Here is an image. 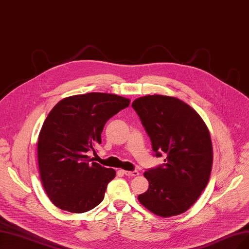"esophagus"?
Listing matches in <instances>:
<instances>
[{
    "label": "esophagus",
    "instance_id": "esophagus-1",
    "mask_svg": "<svg viewBox=\"0 0 249 249\" xmlns=\"http://www.w3.org/2000/svg\"><path fill=\"white\" fill-rule=\"evenodd\" d=\"M123 173H124L125 176H127V177H135V176H138V175H139V172H138V171H133V172H131V171H123Z\"/></svg>",
    "mask_w": 249,
    "mask_h": 249
}]
</instances>
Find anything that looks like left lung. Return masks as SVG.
Returning a JSON list of instances; mask_svg holds the SVG:
<instances>
[{
  "instance_id": "left-lung-1",
  "label": "left lung",
  "mask_w": 249,
  "mask_h": 249,
  "mask_svg": "<svg viewBox=\"0 0 249 249\" xmlns=\"http://www.w3.org/2000/svg\"><path fill=\"white\" fill-rule=\"evenodd\" d=\"M163 165L144 173L148 190L138 200L152 213L170 217L187 212L206 187L213 167V144L207 125L180 99L148 95L132 104Z\"/></svg>"
}]
</instances>
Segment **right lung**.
<instances>
[{
    "mask_svg": "<svg viewBox=\"0 0 249 249\" xmlns=\"http://www.w3.org/2000/svg\"><path fill=\"white\" fill-rule=\"evenodd\" d=\"M127 98L88 93L59 101L43 124L37 140V163L42 185L55 206L69 213L93 210L114 178L107 168L87 155L101 144L109 118L130 105Z\"/></svg>",
    "mask_w": 249,
    "mask_h": 249,
    "instance_id": "add662e5",
    "label": "right lung"
}]
</instances>
